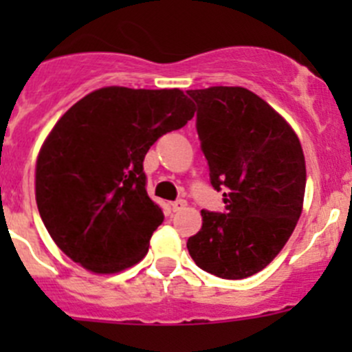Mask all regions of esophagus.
<instances>
[{"label": "esophagus", "mask_w": 352, "mask_h": 352, "mask_svg": "<svg viewBox=\"0 0 352 352\" xmlns=\"http://www.w3.org/2000/svg\"><path fill=\"white\" fill-rule=\"evenodd\" d=\"M186 206H187V202L186 201H184V199H179V201H175V202H172V209H173V211H182V209L184 208H186Z\"/></svg>", "instance_id": "1"}]
</instances>
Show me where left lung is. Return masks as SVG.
I'll list each match as a JSON object with an SVG mask.
<instances>
[{
  "mask_svg": "<svg viewBox=\"0 0 352 352\" xmlns=\"http://www.w3.org/2000/svg\"><path fill=\"white\" fill-rule=\"evenodd\" d=\"M211 184L225 214L201 211L187 240L202 271L223 279L257 274L283 250L303 211L307 165L293 127L243 87L189 90Z\"/></svg>",
  "mask_w": 352,
  "mask_h": 352,
  "instance_id": "8db88e82",
  "label": "left lung"
}]
</instances>
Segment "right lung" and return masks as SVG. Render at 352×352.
<instances>
[{"mask_svg": "<svg viewBox=\"0 0 352 352\" xmlns=\"http://www.w3.org/2000/svg\"><path fill=\"white\" fill-rule=\"evenodd\" d=\"M194 112L179 88L105 87L63 113L38 151L35 201L71 261L95 274H116L148 254L163 212L146 194L143 160Z\"/></svg>", "mask_w": 352, "mask_h": 352, "instance_id": "right-lung-1", "label": "right lung"}]
</instances>
